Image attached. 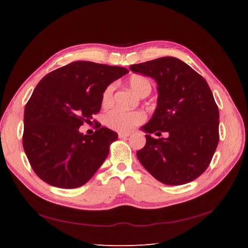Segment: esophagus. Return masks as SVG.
<instances>
[{
  "label": "esophagus",
  "mask_w": 248,
  "mask_h": 248,
  "mask_svg": "<svg viewBox=\"0 0 248 248\" xmlns=\"http://www.w3.org/2000/svg\"><path fill=\"white\" fill-rule=\"evenodd\" d=\"M119 139H127L130 136V133H124V132H119L118 133Z\"/></svg>",
  "instance_id": "34e87169"
}]
</instances>
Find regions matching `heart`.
<instances>
[{
    "mask_svg": "<svg viewBox=\"0 0 248 248\" xmlns=\"http://www.w3.org/2000/svg\"><path fill=\"white\" fill-rule=\"evenodd\" d=\"M129 85L131 89L139 94L144 89H151L150 81L146 77L135 75L129 78ZM114 92V85H108L104 89L101 96L102 105L107 107L112 102ZM146 119V115L140 110H124L120 108H113L105 115L104 121L109 128L117 131H130L136 125L144 123Z\"/></svg>",
    "mask_w": 248,
    "mask_h": 248,
    "instance_id": "1",
    "label": "heart"
}]
</instances>
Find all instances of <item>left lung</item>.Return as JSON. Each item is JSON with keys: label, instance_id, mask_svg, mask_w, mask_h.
<instances>
[{"label": "left lung", "instance_id": "8db88e82", "mask_svg": "<svg viewBox=\"0 0 248 248\" xmlns=\"http://www.w3.org/2000/svg\"><path fill=\"white\" fill-rule=\"evenodd\" d=\"M130 69L157 83V107L141 130L146 145L136 152L146 170L167 186H181L207 170L219 140V113L207 81L186 62L166 56ZM163 132L167 138L154 139Z\"/></svg>", "mask_w": 248, "mask_h": 248}]
</instances>
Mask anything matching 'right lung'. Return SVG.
<instances>
[{
	"instance_id": "add662e5",
	"label": "right lung",
	"mask_w": 248,
	"mask_h": 248,
	"mask_svg": "<svg viewBox=\"0 0 248 248\" xmlns=\"http://www.w3.org/2000/svg\"><path fill=\"white\" fill-rule=\"evenodd\" d=\"M128 72L124 67L78 61L51 71L37 84L24 108L22 141L41 180L76 188L96 173L118 134L99 123L92 135L78 128L92 124L104 89Z\"/></svg>"
}]
</instances>
